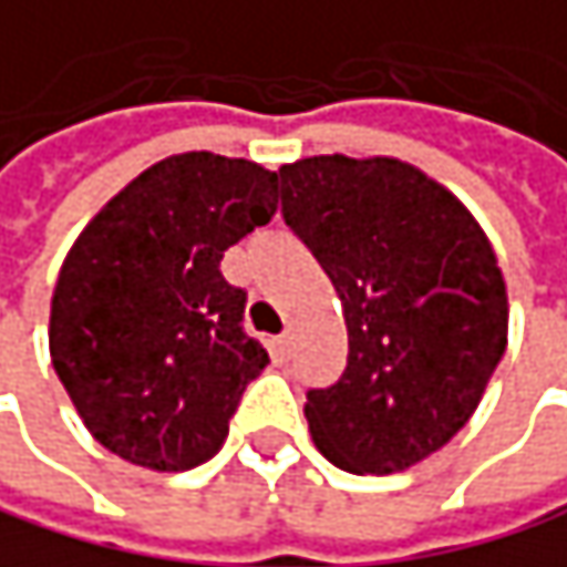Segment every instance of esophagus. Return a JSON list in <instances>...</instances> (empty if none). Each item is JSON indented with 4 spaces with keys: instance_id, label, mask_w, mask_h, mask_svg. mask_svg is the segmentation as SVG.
<instances>
[{
    "instance_id": "1",
    "label": "esophagus",
    "mask_w": 567,
    "mask_h": 567,
    "mask_svg": "<svg viewBox=\"0 0 567 567\" xmlns=\"http://www.w3.org/2000/svg\"><path fill=\"white\" fill-rule=\"evenodd\" d=\"M271 349H275L278 359H289V352H292V336H289V332H281V336L271 342Z\"/></svg>"
}]
</instances>
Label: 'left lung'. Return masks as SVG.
Listing matches in <instances>:
<instances>
[{"label":"left lung","mask_w":567,"mask_h":567,"mask_svg":"<svg viewBox=\"0 0 567 567\" xmlns=\"http://www.w3.org/2000/svg\"><path fill=\"white\" fill-rule=\"evenodd\" d=\"M278 178L349 329L342 379L306 395L312 439L346 472H405L465 429L505 355L498 258L472 212L399 158L312 155Z\"/></svg>","instance_id":"obj_1"}]
</instances>
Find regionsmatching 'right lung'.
Returning a JSON list of instances; mask_svg holds the SVG:
<instances>
[{"mask_svg":"<svg viewBox=\"0 0 567 567\" xmlns=\"http://www.w3.org/2000/svg\"><path fill=\"white\" fill-rule=\"evenodd\" d=\"M278 175L212 152L128 182L62 261L49 352L99 445L155 468L208 462L268 352L241 329L245 292L218 261L275 215Z\"/></svg>","mask_w":567,"mask_h":567,"instance_id":"obj_1","label":"right lung"}]
</instances>
